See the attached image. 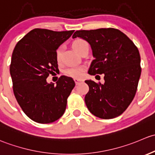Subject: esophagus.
Here are the masks:
<instances>
[{
    "label": "esophagus",
    "instance_id": "obj_1",
    "mask_svg": "<svg viewBox=\"0 0 155 155\" xmlns=\"http://www.w3.org/2000/svg\"><path fill=\"white\" fill-rule=\"evenodd\" d=\"M74 82H75V84H79L80 83H81V82H84V80H82V79H78V78H74Z\"/></svg>",
    "mask_w": 155,
    "mask_h": 155
}]
</instances>
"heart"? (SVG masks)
<instances>
[{"mask_svg":"<svg viewBox=\"0 0 155 155\" xmlns=\"http://www.w3.org/2000/svg\"><path fill=\"white\" fill-rule=\"evenodd\" d=\"M87 44V42H85L83 39H76L71 44V47L76 52L79 53L80 50L82 48L83 46L84 45ZM62 57V48H58L56 51V59H57V61H60L61 60ZM84 71H85V68L83 66H72L70 67V68H67L66 72L67 74L71 76L73 78H80L83 76L84 74Z\"/></svg>","mask_w":155,"mask_h":155,"instance_id":"1","label":"heart"}]
</instances>
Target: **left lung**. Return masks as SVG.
Wrapping results in <instances>:
<instances>
[{
  "label": "left lung",
  "instance_id": "left-lung-1",
  "mask_svg": "<svg viewBox=\"0 0 155 155\" xmlns=\"http://www.w3.org/2000/svg\"><path fill=\"white\" fill-rule=\"evenodd\" d=\"M77 37L88 42L92 48L95 60L89 74L104 75V84L85 81L89 88L85 96L87 108L101 119L120 116L137 92L141 74L138 48L125 33L115 28L77 30L72 38Z\"/></svg>",
  "mask_w": 155,
  "mask_h": 155
}]
</instances>
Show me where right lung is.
<instances>
[{
    "label": "right lung",
    "mask_w": 155,
    "mask_h": 155,
    "mask_svg": "<svg viewBox=\"0 0 155 155\" xmlns=\"http://www.w3.org/2000/svg\"><path fill=\"white\" fill-rule=\"evenodd\" d=\"M74 31L36 28L17 43L12 52L9 71L14 95L24 113L38 123L55 122L66 110L74 81L63 75L54 85L46 78L58 69L56 50Z\"/></svg>",
    "instance_id": "1"
}]
</instances>
